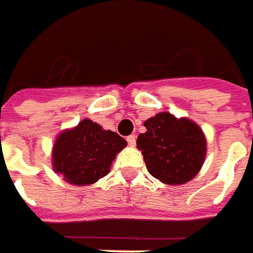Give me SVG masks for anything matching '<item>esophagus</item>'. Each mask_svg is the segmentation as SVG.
I'll list each match as a JSON object with an SVG mask.
<instances>
[{
	"label": "esophagus",
	"instance_id": "obj_1",
	"mask_svg": "<svg viewBox=\"0 0 253 253\" xmlns=\"http://www.w3.org/2000/svg\"><path fill=\"white\" fill-rule=\"evenodd\" d=\"M126 141H128V144H129L130 147H135L136 144V136L135 135H129L128 137H126Z\"/></svg>",
	"mask_w": 253,
	"mask_h": 253
}]
</instances>
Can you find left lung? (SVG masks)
<instances>
[{
	"label": "left lung",
	"instance_id": "obj_1",
	"mask_svg": "<svg viewBox=\"0 0 253 253\" xmlns=\"http://www.w3.org/2000/svg\"><path fill=\"white\" fill-rule=\"evenodd\" d=\"M147 130L137 136L148 173L169 185H180L198 174L206 158V139L199 125L158 113L144 123Z\"/></svg>",
	"mask_w": 253,
	"mask_h": 253
}]
</instances>
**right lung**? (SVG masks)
<instances>
[{
  "label": "right lung",
  "mask_w": 253,
  "mask_h": 253,
  "mask_svg": "<svg viewBox=\"0 0 253 253\" xmlns=\"http://www.w3.org/2000/svg\"><path fill=\"white\" fill-rule=\"evenodd\" d=\"M126 141L112 130L102 129L91 120L62 132L53 148V168L73 185H88L105 177L117 152Z\"/></svg>",
  "instance_id": "1"
}]
</instances>
